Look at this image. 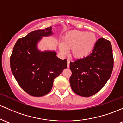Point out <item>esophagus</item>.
I'll return each mask as SVG.
<instances>
[{
    "label": "esophagus",
    "mask_w": 123,
    "mask_h": 123,
    "mask_svg": "<svg viewBox=\"0 0 123 123\" xmlns=\"http://www.w3.org/2000/svg\"><path fill=\"white\" fill-rule=\"evenodd\" d=\"M70 60H67V67H68V68L70 67Z\"/></svg>",
    "instance_id": "34e87169"
}]
</instances>
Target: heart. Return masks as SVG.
<instances>
[{"label":"heart","instance_id":"obj_1","mask_svg":"<svg viewBox=\"0 0 123 123\" xmlns=\"http://www.w3.org/2000/svg\"><path fill=\"white\" fill-rule=\"evenodd\" d=\"M96 43V36L93 33L73 30L64 35L59 49L63 54L71 48V54L76 59H82L90 55Z\"/></svg>","mask_w":123,"mask_h":123}]
</instances>
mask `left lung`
<instances>
[{
	"instance_id": "left-lung-1",
	"label": "left lung",
	"mask_w": 123,
	"mask_h": 123,
	"mask_svg": "<svg viewBox=\"0 0 123 123\" xmlns=\"http://www.w3.org/2000/svg\"><path fill=\"white\" fill-rule=\"evenodd\" d=\"M70 83L77 95L89 97L96 94L109 79L113 68L111 43L104 38L97 41L90 55L70 62Z\"/></svg>"
}]
</instances>
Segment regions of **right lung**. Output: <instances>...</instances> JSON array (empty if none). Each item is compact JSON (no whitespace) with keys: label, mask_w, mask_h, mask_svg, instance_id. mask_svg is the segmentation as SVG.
Masks as SVG:
<instances>
[{"label":"right lung","mask_w":123,"mask_h":123,"mask_svg":"<svg viewBox=\"0 0 123 123\" xmlns=\"http://www.w3.org/2000/svg\"><path fill=\"white\" fill-rule=\"evenodd\" d=\"M52 30L50 27L30 32L18 40L11 55L14 77L20 87L31 96L38 97L49 93L55 78L67 67V60L59 59L56 51L38 49L42 37L54 34Z\"/></svg>","instance_id":"obj_1"}]
</instances>
